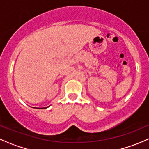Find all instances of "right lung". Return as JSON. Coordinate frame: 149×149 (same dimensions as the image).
I'll use <instances>...</instances> for the list:
<instances>
[{
    "instance_id": "add662e5",
    "label": "right lung",
    "mask_w": 149,
    "mask_h": 149,
    "mask_svg": "<svg viewBox=\"0 0 149 149\" xmlns=\"http://www.w3.org/2000/svg\"><path fill=\"white\" fill-rule=\"evenodd\" d=\"M48 107H49V106H48ZM48 107H44V108H38V109H39V108H40V109H44V108H48Z\"/></svg>"
}]
</instances>
